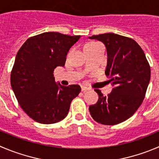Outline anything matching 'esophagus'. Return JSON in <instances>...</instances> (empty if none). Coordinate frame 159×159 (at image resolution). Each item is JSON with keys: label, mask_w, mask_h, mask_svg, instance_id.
<instances>
[{"label": "esophagus", "mask_w": 159, "mask_h": 159, "mask_svg": "<svg viewBox=\"0 0 159 159\" xmlns=\"http://www.w3.org/2000/svg\"><path fill=\"white\" fill-rule=\"evenodd\" d=\"M81 90H82L83 92H85L90 90V88H88V87H84V86H82V87H81Z\"/></svg>", "instance_id": "obj_1"}]
</instances>
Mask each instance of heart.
<instances>
[{
	"mask_svg": "<svg viewBox=\"0 0 159 159\" xmlns=\"http://www.w3.org/2000/svg\"><path fill=\"white\" fill-rule=\"evenodd\" d=\"M99 43H97V42H90V43H87L85 45V48H93V47H96L98 45H99Z\"/></svg>",
	"mask_w": 159,
	"mask_h": 159,
	"instance_id": "heart-1",
	"label": "heart"
}]
</instances>
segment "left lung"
Instances as JSON below:
<instances>
[{
    "label": "left lung",
    "mask_w": 159,
    "mask_h": 159,
    "mask_svg": "<svg viewBox=\"0 0 159 159\" xmlns=\"http://www.w3.org/2000/svg\"><path fill=\"white\" fill-rule=\"evenodd\" d=\"M105 43L108 54L105 75L114 86L108 96L94 90L99 98L89 107L92 118L103 125H116L136 112L143 102L151 78V68L140 45L116 33L90 37Z\"/></svg>",
    "instance_id": "left-lung-1"
}]
</instances>
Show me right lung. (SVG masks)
Listing matches in <instances>:
<instances>
[{"label":"right lung","mask_w":159,"mask_h":159,"mask_svg":"<svg viewBox=\"0 0 159 159\" xmlns=\"http://www.w3.org/2000/svg\"><path fill=\"white\" fill-rule=\"evenodd\" d=\"M80 36L48 32L30 37L16 54L11 72V86L19 105L31 119L55 123L67 116L79 85L56 84L55 68L64 66L69 48Z\"/></svg>","instance_id":"right-lung-1"}]
</instances>
